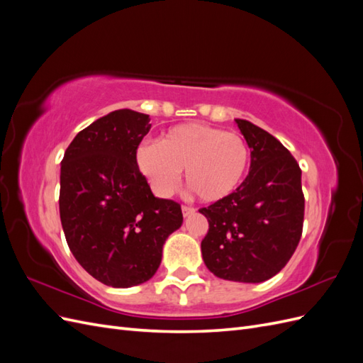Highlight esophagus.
<instances>
[{"instance_id":"esophagus-1","label":"esophagus","mask_w":363,"mask_h":363,"mask_svg":"<svg viewBox=\"0 0 363 363\" xmlns=\"http://www.w3.org/2000/svg\"><path fill=\"white\" fill-rule=\"evenodd\" d=\"M182 212H183V216H188L195 212V208L191 206H182Z\"/></svg>"}]
</instances>
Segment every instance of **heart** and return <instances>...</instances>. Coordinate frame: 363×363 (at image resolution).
<instances>
[{
	"mask_svg": "<svg viewBox=\"0 0 363 363\" xmlns=\"http://www.w3.org/2000/svg\"><path fill=\"white\" fill-rule=\"evenodd\" d=\"M251 160L247 140L206 124H180L145 140L136 150V164L151 189L168 196L184 169L186 184L204 203L232 195L244 182Z\"/></svg>",
	"mask_w": 363,
	"mask_h": 363,
	"instance_id": "heart-1",
	"label": "heart"
}]
</instances>
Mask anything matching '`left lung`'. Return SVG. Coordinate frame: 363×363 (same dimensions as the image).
Segmentation results:
<instances>
[{"mask_svg": "<svg viewBox=\"0 0 363 363\" xmlns=\"http://www.w3.org/2000/svg\"><path fill=\"white\" fill-rule=\"evenodd\" d=\"M235 121L251 148L250 172L232 195L200 208L208 221L201 252L216 277L260 283L284 268L301 239V169L268 131Z\"/></svg>", "mask_w": 363, "mask_h": 363, "instance_id": "8db88e82", "label": "left lung"}]
</instances>
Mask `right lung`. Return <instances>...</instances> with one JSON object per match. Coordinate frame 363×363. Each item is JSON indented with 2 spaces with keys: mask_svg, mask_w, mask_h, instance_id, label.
Returning <instances> with one entry per match:
<instances>
[{
  "mask_svg": "<svg viewBox=\"0 0 363 363\" xmlns=\"http://www.w3.org/2000/svg\"><path fill=\"white\" fill-rule=\"evenodd\" d=\"M150 115L111 112L82 130L60 168V221L77 262L112 288L155 276L168 236L183 223L179 203L152 195L136 164Z\"/></svg>",
  "mask_w": 363,
  "mask_h": 363,
  "instance_id": "obj_1",
  "label": "right lung"
}]
</instances>
